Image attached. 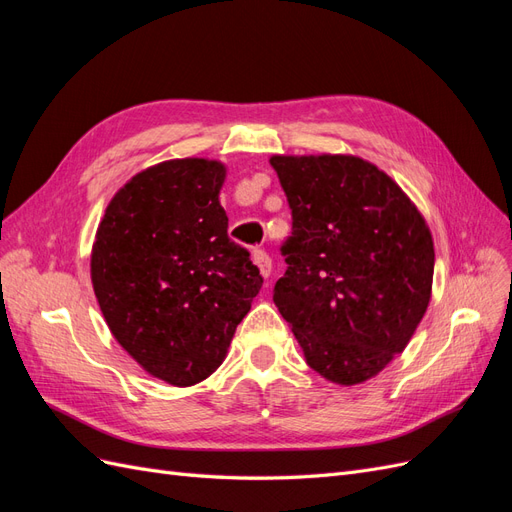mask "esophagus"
I'll use <instances>...</instances> for the list:
<instances>
[{
	"label": "esophagus",
	"mask_w": 512,
	"mask_h": 512,
	"mask_svg": "<svg viewBox=\"0 0 512 512\" xmlns=\"http://www.w3.org/2000/svg\"><path fill=\"white\" fill-rule=\"evenodd\" d=\"M252 258H254V265L260 269V273L265 275V277H269V275H271V269H273L271 256H269L265 250H260V247H256L254 254H252Z\"/></svg>",
	"instance_id": "obj_1"
}]
</instances>
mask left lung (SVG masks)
Segmentation results:
<instances>
[{"label": "left lung", "instance_id": "1", "mask_svg": "<svg viewBox=\"0 0 512 512\" xmlns=\"http://www.w3.org/2000/svg\"><path fill=\"white\" fill-rule=\"evenodd\" d=\"M292 211L273 301L307 365L359 384L404 352L429 305L433 241L399 185L361 158L273 156Z\"/></svg>", "mask_w": 512, "mask_h": 512}]
</instances>
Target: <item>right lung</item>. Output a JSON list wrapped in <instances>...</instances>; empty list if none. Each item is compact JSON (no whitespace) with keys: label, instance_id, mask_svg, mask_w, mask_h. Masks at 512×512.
I'll list each match as a JSON object with an SVG mask.
<instances>
[{"label":"right lung","instance_id":"add662e5","mask_svg":"<svg viewBox=\"0 0 512 512\" xmlns=\"http://www.w3.org/2000/svg\"><path fill=\"white\" fill-rule=\"evenodd\" d=\"M226 168L200 158L138 173L115 194L91 252L108 329L151 376L192 386L224 361L262 275L228 237Z\"/></svg>","mask_w":512,"mask_h":512}]
</instances>
